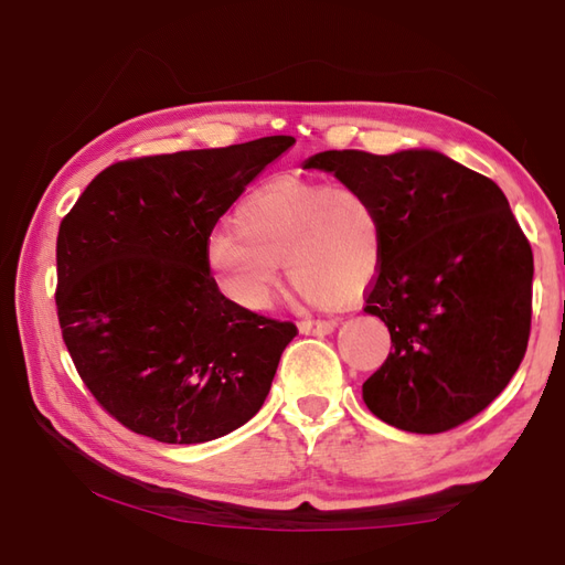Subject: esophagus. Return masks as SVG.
Returning <instances> with one entry per match:
<instances>
[{"label": "esophagus", "instance_id": "1", "mask_svg": "<svg viewBox=\"0 0 565 565\" xmlns=\"http://www.w3.org/2000/svg\"><path fill=\"white\" fill-rule=\"evenodd\" d=\"M338 328V320H301L298 322V330L303 334H330Z\"/></svg>", "mask_w": 565, "mask_h": 565}]
</instances>
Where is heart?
Returning a JSON list of instances; mask_svg holds the SVG:
<instances>
[{
    "mask_svg": "<svg viewBox=\"0 0 565 565\" xmlns=\"http://www.w3.org/2000/svg\"><path fill=\"white\" fill-rule=\"evenodd\" d=\"M203 257L218 291L243 310L271 306L284 262L303 303L330 306L374 284L383 225L354 184L276 177L245 196L235 231H215Z\"/></svg>",
    "mask_w": 565,
    "mask_h": 565,
    "instance_id": "obj_1",
    "label": "heart"
}]
</instances>
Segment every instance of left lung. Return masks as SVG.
<instances>
[{"label":"left lung","mask_w":565,"mask_h":565,"mask_svg":"<svg viewBox=\"0 0 565 565\" xmlns=\"http://www.w3.org/2000/svg\"><path fill=\"white\" fill-rule=\"evenodd\" d=\"M303 170L330 172L374 203L383 262L366 313L391 354L362 386L383 423L437 435L505 391L526 352L534 257L500 186L437 150H326Z\"/></svg>","instance_id":"left-lung-1"}]
</instances>
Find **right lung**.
<instances>
[{
	"label": "right lung",
	"mask_w": 565,
	"mask_h": 565,
	"mask_svg": "<svg viewBox=\"0 0 565 565\" xmlns=\"http://www.w3.org/2000/svg\"><path fill=\"white\" fill-rule=\"evenodd\" d=\"M294 142L269 136L116 162L60 223L63 340L84 386L136 435L218 439L269 395L298 330L227 301L203 249L221 215Z\"/></svg>",
	"instance_id": "right-lung-1"
}]
</instances>
